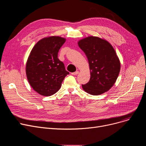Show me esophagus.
I'll list each match as a JSON object with an SVG mask.
<instances>
[{
	"instance_id": "1",
	"label": "esophagus",
	"mask_w": 146,
	"mask_h": 146,
	"mask_svg": "<svg viewBox=\"0 0 146 146\" xmlns=\"http://www.w3.org/2000/svg\"><path fill=\"white\" fill-rule=\"evenodd\" d=\"M79 71H76L75 72H73V73H72V75H77L79 74Z\"/></svg>"
}]
</instances>
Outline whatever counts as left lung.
Listing matches in <instances>:
<instances>
[{
  "mask_svg": "<svg viewBox=\"0 0 146 146\" xmlns=\"http://www.w3.org/2000/svg\"><path fill=\"white\" fill-rule=\"evenodd\" d=\"M79 47L88 58L90 78L82 85L87 93L99 95L114 85L120 71V62L112 46L106 40L90 36L78 42Z\"/></svg>",
  "mask_w": 146,
  "mask_h": 146,
  "instance_id": "1",
  "label": "left lung"
}]
</instances>
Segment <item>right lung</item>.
<instances>
[{"instance_id": "add662e5", "label": "right lung", "mask_w": 146, "mask_h": 146, "mask_svg": "<svg viewBox=\"0 0 146 146\" xmlns=\"http://www.w3.org/2000/svg\"><path fill=\"white\" fill-rule=\"evenodd\" d=\"M65 41L60 36L45 38L31 51L26 65L27 79L34 90L42 96L56 94L69 74L58 58L59 50Z\"/></svg>"}]
</instances>
